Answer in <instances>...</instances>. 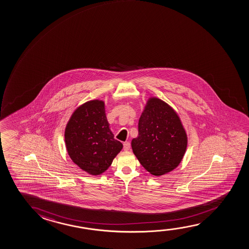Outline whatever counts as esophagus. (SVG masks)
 Masks as SVG:
<instances>
[{"mask_svg": "<svg viewBox=\"0 0 249 249\" xmlns=\"http://www.w3.org/2000/svg\"><path fill=\"white\" fill-rule=\"evenodd\" d=\"M130 148H131V144H130L129 142L126 141V142L123 143V149H124L125 151H129Z\"/></svg>", "mask_w": 249, "mask_h": 249, "instance_id": "34e87169", "label": "esophagus"}]
</instances>
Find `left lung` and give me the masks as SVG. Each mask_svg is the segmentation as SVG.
I'll return each mask as SVG.
<instances>
[{"instance_id": "obj_1", "label": "left lung", "mask_w": 249, "mask_h": 249, "mask_svg": "<svg viewBox=\"0 0 249 249\" xmlns=\"http://www.w3.org/2000/svg\"><path fill=\"white\" fill-rule=\"evenodd\" d=\"M131 145L141 165L153 177H161L180 164L188 135L177 111L159 97H150L139 120L138 137Z\"/></svg>"}]
</instances>
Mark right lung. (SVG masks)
I'll use <instances>...</instances> for the list:
<instances>
[{"mask_svg": "<svg viewBox=\"0 0 249 249\" xmlns=\"http://www.w3.org/2000/svg\"><path fill=\"white\" fill-rule=\"evenodd\" d=\"M66 148L81 170L99 176L108 170L123 148L109 127L105 102L94 99L79 105L66 125Z\"/></svg>", "mask_w": 249, "mask_h": 249, "instance_id": "1", "label": "right lung"}]
</instances>
